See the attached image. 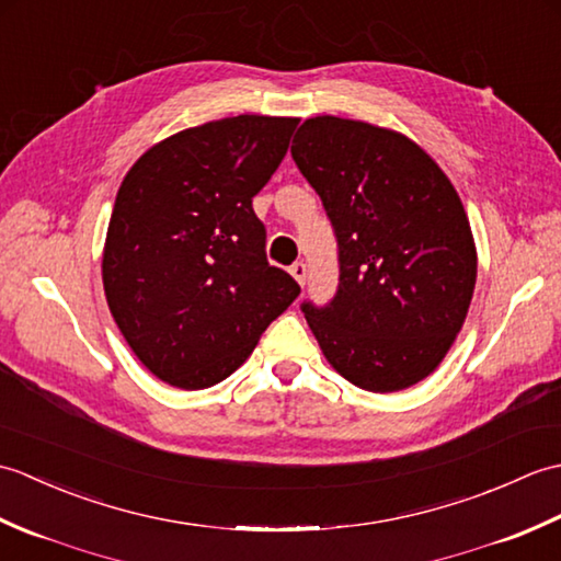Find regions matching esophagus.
<instances>
[{"label":"esophagus","instance_id":"obj_1","mask_svg":"<svg viewBox=\"0 0 561 561\" xmlns=\"http://www.w3.org/2000/svg\"><path fill=\"white\" fill-rule=\"evenodd\" d=\"M289 272H291V277H294L296 282H299L301 287H304V284H306V274H308V270H306L304 262H294V265L289 267Z\"/></svg>","mask_w":561,"mask_h":561}]
</instances>
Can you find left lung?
<instances>
[{
    "mask_svg": "<svg viewBox=\"0 0 561 561\" xmlns=\"http://www.w3.org/2000/svg\"><path fill=\"white\" fill-rule=\"evenodd\" d=\"M291 157L337 236V294L301 304L325 359L371 392L420 383L456 342L478 279L456 187L410 137L335 115L308 117Z\"/></svg>",
    "mask_w": 561,
    "mask_h": 561,
    "instance_id": "8db88e82",
    "label": "left lung"
}]
</instances>
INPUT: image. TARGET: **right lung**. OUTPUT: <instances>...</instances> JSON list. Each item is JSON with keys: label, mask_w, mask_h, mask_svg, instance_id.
Segmentation results:
<instances>
[{"label": "right lung", "mask_w": 561, "mask_h": 561, "mask_svg": "<svg viewBox=\"0 0 561 561\" xmlns=\"http://www.w3.org/2000/svg\"><path fill=\"white\" fill-rule=\"evenodd\" d=\"M299 117L238 115L183 129L141 153L117 190L103 289L149 371L183 390L219 383L301 287L272 267L253 197Z\"/></svg>", "instance_id": "add662e5"}]
</instances>
